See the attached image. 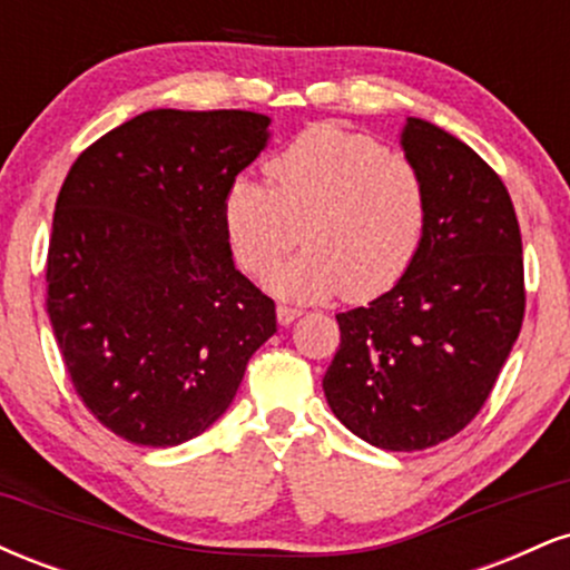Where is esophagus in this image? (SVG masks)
<instances>
[{
	"label": "esophagus",
	"instance_id": "1",
	"mask_svg": "<svg viewBox=\"0 0 570 570\" xmlns=\"http://www.w3.org/2000/svg\"><path fill=\"white\" fill-rule=\"evenodd\" d=\"M276 316H278V324L289 326L294 318L303 316V311H299V307H292V305H278L276 307Z\"/></svg>",
	"mask_w": 570,
	"mask_h": 570
}]
</instances>
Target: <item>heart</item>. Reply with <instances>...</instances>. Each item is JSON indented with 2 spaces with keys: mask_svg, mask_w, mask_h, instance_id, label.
<instances>
[{
  "mask_svg": "<svg viewBox=\"0 0 570 570\" xmlns=\"http://www.w3.org/2000/svg\"><path fill=\"white\" fill-rule=\"evenodd\" d=\"M271 187L235 179L222 225L235 263L263 276L297 244L305 248L267 278L286 299H375L407 276L431 219L421 166L375 136L337 122L305 128L265 166Z\"/></svg>",
  "mask_w": 570,
  "mask_h": 570,
  "instance_id": "b5f03b06",
  "label": "heart"
}]
</instances>
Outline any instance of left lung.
<instances>
[{
  "instance_id": "left-lung-1",
  "label": "left lung",
  "mask_w": 570,
  "mask_h": 570,
  "mask_svg": "<svg viewBox=\"0 0 570 570\" xmlns=\"http://www.w3.org/2000/svg\"><path fill=\"white\" fill-rule=\"evenodd\" d=\"M431 219L415 265L367 307L337 313L324 396L345 429L394 453L434 448L482 410L525 313L522 238L499 174L469 144L407 117Z\"/></svg>"
}]
</instances>
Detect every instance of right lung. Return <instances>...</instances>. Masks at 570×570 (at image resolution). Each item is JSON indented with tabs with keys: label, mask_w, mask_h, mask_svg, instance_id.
<instances>
[{
	"label": "right lung",
	"mask_w": 570,
	"mask_h": 570,
	"mask_svg": "<svg viewBox=\"0 0 570 570\" xmlns=\"http://www.w3.org/2000/svg\"><path fill=\"white\" fill-rule=\"evenodd\" d=\"M244 109H149L75 160L56 200L48 316L77 396L174 448L230 407L276 303L235 271L222 200L271 139Z\"/></svg>",
	"instance_id": "right-lung-1"
}]
</instances>
